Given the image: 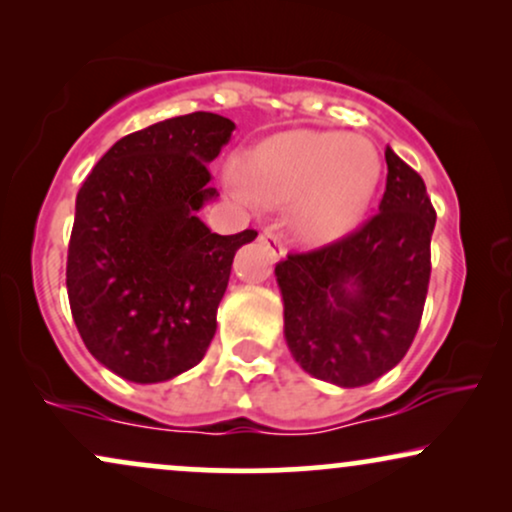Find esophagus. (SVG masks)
<instances>
[{
  "instance_id": "esophagus-1",
  "label": "esophagus",
  "mask_w": 512,
  "mask_h": 512,
  "mask_svg": "<svg viewBox=\"0 0 512 512\" xmlns=\"http://www.w3.org/2000/svg\"><path fill=\"white\" fill-rule=\"evenodd\" d=\"M260 240H262L264 245H267L269 252H272L274 260H281V257L286 255V245H283V240H281L279 233H274L272 229H264Z\"/></svg>"
}]
</instances>
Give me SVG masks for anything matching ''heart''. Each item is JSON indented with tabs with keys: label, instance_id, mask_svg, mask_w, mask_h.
<instances>
[{
	"label": "heart",
	"instance_id": "1",
	"mask_svg": "<svg viewBox=\"0 0 512 512\" xmlns=\"http://www.w3.org/2000/svg\"><path fill=\"white\" fill-rule=\"evenodd\" d=\"M381 157L367 138L331 131H288L248 152L226 190L245 205L288 207L295 233L326 243L360 221L377 193Z\"/></svg>",
	"mask_w": 512,
	"mask_h": 512
}]
</instances>
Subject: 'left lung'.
Here are the masks:
<instances>
[{
    "instance_id": "obj_1",
    "label": "left lung",
    "mask_w": 512,
    "mask_h": 512,
    "mask_svg": "<svg viewBox=\"0 0 512 512\" xmlns=\"http://www.w3.org/2000/svg\"><path fill=\"white\" fill-rule=\"evenodd\" d=\"M386 166L379 214L274 269L288 350L307 374L341 389L372 384L403 360L427 300L436 212L420 174L391 147Z\"/></svg>"
}]
</instances>
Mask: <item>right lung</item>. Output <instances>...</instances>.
Listing matches in <instances>:
<instances>
[{
	"instance_id": "right-lung-1",
	"label": "right lung",
	"mask_w": 512,
	"mask_h": 512,
	"mask_svg": "<svg viewBox=\"0 0 512 512\" xmlns=\"http://www.w3.org/2000/svg\"><path fill=\"white\" fill-rule=\"evenodd\" d=\"M236 123L212 112L135 131L104 155L76 197L66 291L85 348L135 384L195 367L217 331L236 250L197 217L217 197L207 164Z\"/></svg>"
}]
</instances>
